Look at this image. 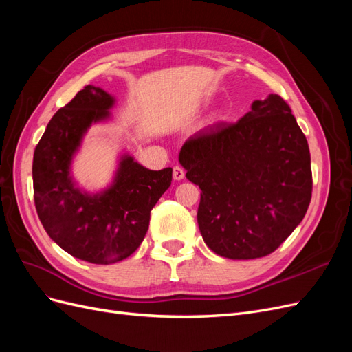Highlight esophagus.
Masks as SVG:
<instances>
[{
	"instance_id": "34e87169",
	"label": "esophagus",
	"mask_w": 352,
	"mask_h": 352,
	"mask_svg": "<svg viewBox=\"0 0 352 352\" xmlns=\"http://www.w3.org/2000/svg\"><path fill=\"white\" fill-rule=\"evenodd\" d=\"M185 177V170L180 166L173 167V179L175 180H182Z\"/></svg>"
}]
</instances>
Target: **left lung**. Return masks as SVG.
<instances>
[{
    "label": "left lung",
    "instance_id": "8db88e82",
    "mask_svg": "<svg viewBox=\"0 0 352 352\" xmlns=\"http://www.w3.org/2000/svg\"><path fill=\"white\" fill-rule=\"evenodd\" d=\"M179 162L201 189L197 219L202 239L221 257L272 254L310 206L307 138L276 94L254 101L236 123L219 122L190 136Z\"/></svg>",
    "mask_w": 352,
    "mask_h": 352
}]
</instances>
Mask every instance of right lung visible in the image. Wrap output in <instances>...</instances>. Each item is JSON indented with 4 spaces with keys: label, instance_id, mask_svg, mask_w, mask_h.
Here are the masks:
<instances>
[{
    "label": "right lung",
    "instance_id": "obj_1",
    "mask_svg": "<svg viewBox=\"0 0 352 352\" xmlns=\"http://www.w3.org/2000/svg\"><path fill=\"white\" fill-rule=\"evenodd\" d=\"M114 98L88 85L50 120L32 166L35 207L42 226L60 248L79 260L110 264L136 251L150 214L172 185V167L150 170L123 155L113 185L89 195L74 186L70 164L92 123L110 117Z\"/></svg>",
    "mask_w": 352,
    "mask_h": 352
}]
</instances>
